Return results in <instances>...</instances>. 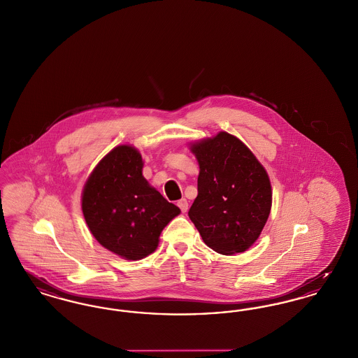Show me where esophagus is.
<instances>
[{"mask_svg": "<svg viewBox=\"0 0 358 358\" xmlns=\"http://www.w3.org/2000/svg\"><path fill=\"white\" fill-rule=\"evenodd\" d=\"M177 205H178V208L181 209V212H182V213H186V212H187L189 203H187V201H186L185 199H181V200L177 202Z\"/></svg>", "mask_w": 358, "mask_h": 358, "instance_id": "esophagus-1", "label": "esophagus"}]
</instances>
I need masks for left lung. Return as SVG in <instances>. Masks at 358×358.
Listing matches in <instances>:
<instances>
[{"label": "left lung", "instance_id": "8db88e82", "mask_svg": "<svg viewBox=\"0 0 358 358\" xmlns=\"http://www.w3.org/2000/svg\"><path fill=\"white\" fill-rule=\"evenodd\" d=\"M190 150L200 174L189 218L217 253H243L256 243L271 213L268 173L250 149L227 131L190 143Z\"/></svg>", "mask_w": 358, "mask_h": 358}]
</instances>
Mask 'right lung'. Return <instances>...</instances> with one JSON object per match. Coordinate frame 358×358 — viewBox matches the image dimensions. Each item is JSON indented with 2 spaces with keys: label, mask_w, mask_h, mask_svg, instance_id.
Returning a JSON list of instances; mask_svg holds the SVG:
<instances>
[{
  "label": "right lung",
  "mask_w": 358,
  "mask_h": 358,
  "mask_svg": "<svg viewBox=\"0 0 358 358\" xmlns=\"http://www.w3.org/2000/svg\"><path fill=\"white\" fill-rule=\"evenodd\" d=\"M141 153L120 145L86 180L83 213L90 233L117 256L137 261L157 249L159 234L181 210L145 180Z\"/></svg>",
  "instance_id": "add662e5"
}]
</instances>
